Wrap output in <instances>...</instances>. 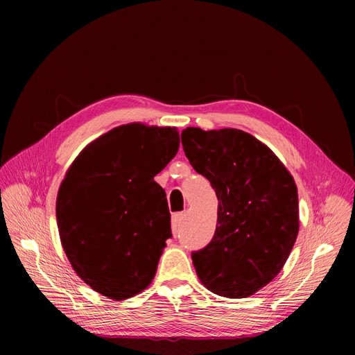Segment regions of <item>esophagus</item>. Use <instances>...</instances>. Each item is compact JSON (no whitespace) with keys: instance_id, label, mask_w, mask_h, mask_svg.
I'll list each match as a JSON object with an SVG mask.
<instances>
[{"instance_id":"34e87169","label":"esophagus","mask_w":355,"mask_h":355,"mask_svg":"<svg viewBox=\"0 0 355 355\" xmlns=\"http://www.w3.org/2000/svg\"><path fill=\"white\" fill-rule=\"evenodd\" d=\"M184 216H185V215H184L182 212L173 215V232H174V234L177 233V229H178V226H180L181 220L184 219Z\"/></svg>"}]
</instances>
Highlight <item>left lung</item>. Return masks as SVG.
<instances>
[{
    "label": "left lung",
    "mask_w": 355,
    "mask_h": 355,
    "mask_svg": "<svg viewBox=\"0 0 355 355\" xmlns=\"http://www.w3.org/2000/svg\"><path fill=\"white\" fill-rule=\"evenodd\" d=\"M181 141L219 200L212 240L191 254L196 274L220 296L256 293L279 274L295 244V181L271 148L243 130L187 128Z\"/></svg>",
    "instance_id": "obj_1"
}]
</instances>
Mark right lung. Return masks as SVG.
Returning a JSON list of instances; mask_svg holds the SVG:
<instances>
[{
	"label": "right lung",
	"mask_w": 355,
	"mask_h": 355,
	"mask_svg": "<svg viewBox=\"0 0 355 355\" xmlns=\"http://www.w3.org/2000/svg\"><path fill=\"white\" fill-rule=\"evenodd\" d=\"M180 147L175 128L130 123L89 143L69 168L56 218L66 256L94 291L115 300L155 278L171 215L155 177Z\"/></svg>",
	"instance_id": "obj_1"
}]
</instances>
